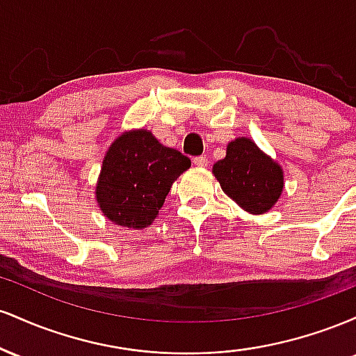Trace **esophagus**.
Instances as JSON below:
<instances>
[{"label": "esophagus", "instance_id": "1", "mask_svg": "<svg viewBox=\"0 0 356 356\" xmlns=\"http://www.w3.org/2000/svg\"><path fill=\"white\" fill-rule=\"evenodd\" d=\"M192 162H194V165H197V167H206L207 164H209V161H207L206 155H199V157H194V159H192Z\"/></svg>", "mask_w": 356, "mask_h": 356}]
</instances>
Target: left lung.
I'll list each match as a JSON object with an SVG mask.
<instances>
[{
	"mask_svg": "<svg viewBox=\"0 0 356 356\" xmlns=\"http://www.w3.org/2000/svg\"><path fill=\"white\" fill-rule=\"evenodd\" d=\"M212 174L224 194L256 216L273 209L284 187L283 167L248 137L227 144L226 157L212 165Z\"/></svg>",
	"mask_w": 356,
	"mask_h": 356,
	"instance_id": "left-lung-1",
	"label": "left lung"
}]
</instances>
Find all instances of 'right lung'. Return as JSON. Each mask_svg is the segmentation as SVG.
Masks as SVG:
<instances>
[{
	"label": "right lung",
	"instance_id": "add662e5",
	"mask_svg": "<svg viewBox=\"0 0 356 356\" xmlns=\"http://www.w3.org/2000/svg\"><path fill=\"white\" fill-rule=\"evenodd\" d=\"M189 167V157L162 145L149 130H127L102 162L97 204L117 226L144 229L159 216L174 181Z\"/></svg>",
	"mask_w": 356,
	"mask_h": 356
}]
</instances>
